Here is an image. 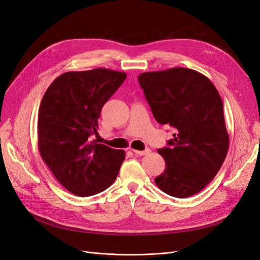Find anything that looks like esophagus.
I'll return each mask as SVG.
<instances>
[{
  "instance_id": "1",
  "label": "esophagus",
  "mask_w": 260,
  "mask_h": 260,
  "mask_svg": "<svg viewBox=\"0 0 260 260\" xmlns=\"http://www.w3.org/2000/svg\"><path fill=\"white\" fill-rule=\"evenodd\" d=\"M132 151L136 155H140V156H144V155H147L151 153V149L149 148H145L144 151H138V149H132Z\"/></svg>"
}]
</instances>
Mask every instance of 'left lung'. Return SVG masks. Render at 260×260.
<instances>
[{
  "label": "left lung",
  "mask_w": 260,
  "mask_h": 260,
  "mask_svg": "<svg viewBox=\"0 0 260 260\" xmlns=\"http://www.w3.org/2000/svg\"><path fill=\"white\" fill-rule=\"evenodd\" d=\"M138 80L156 121L175 131L157 151L166 168L155 183L178 199L201 192L222 166L229 147L217 89L207 77L181 67L140 74Z\"/></svg>",
  "instance_id": "1"
}]
</instances>
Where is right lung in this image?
<instances>
[{"label": "right lung", "instance_id": "1", "mask_svg": "<svg viewBox=\"0 0 260 260\" xmlns=\"http://www.w3.org/2000/svg\"><path fill=\"white\" fill-rule=\"evenodd\" d=\"M105 68L60 75L46 90L38 117L42 159L66 190L91 196L111 186L124 152L96 143L102 107L125 80Z\"/></svg>", "mask_w": 260, "mask_h": 260}]
</instances>
